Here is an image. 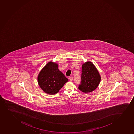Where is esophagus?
<instances>
[{
	"label": "esophagus",
	"mask_w": 134,
	"mask_h": 134,
	"mask_svg": "<svg viewBox=\"0 0 134 134\" xmlns=\"http://www.w3.org/2000/svg\"><path fill=\"white\" fill-rule=\"evenodd\" d=\"M73 79H74V78H73L72 77H69V80H70L71 81H72Z\"/></svg>",
	"instance_id": "1"
}]
</instances>
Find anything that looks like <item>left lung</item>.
I'll use <instances>...</instances> for the list:
<instances>
[{
	"instance_id": "left-lung-1",
	"label": "left lung",
	"mask_w": 134,
	"mask_h": 134,
	"mask_svg": "<svg viewBox=\"0 0 134 134\" xmlns=\"http://www.w3.org/2000/svg\"><path fill=\"white\" fill-rule=\"evenodd\" d=\"M81 83L78 88L82 92H91L97 88L101 77L97 68L91 62H88L82 66Z\"/></svg>"
}]
</instances>
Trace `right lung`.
I'll return each mask as SVG.
<instances>
[{"instance_id": "right-lung-1", "label": "right lung", "mask_w": 134, "mask_h": 134, "mask_svg": "<svg viewBox=\"0 0 134 134\" xmlns=\"http://www.w3.org/2000/svg\"><path fill=\"white\" fill-rule=\"evenodd\" d=\"M58 68L57 64L51 62L46 64L38 74V85L46 93L53 95L58 93L68 81Z\"/></svg>"}]
</instances>
